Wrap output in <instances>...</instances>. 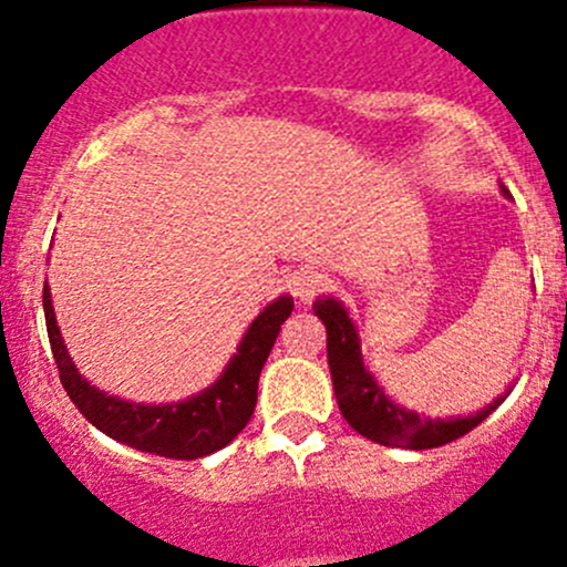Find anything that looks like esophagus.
<instances>
[{"mask_svg":"<svg viewBox=\"0 0 567 567\" xmlns=\"http://www.w3.org/2000/svg\"><path fill=\"white\" fill-rule=\"evenodd\" d=\"M326 285V277L320 271H296L293 279H290V288H293V293L299 296V301L307 303L309 299H312L315 293H318L320 288Z\"/></svg>","mask_w":567,"mask_h":567,"instance_id":"obj_1","label":"esophagus"}]
</instances>
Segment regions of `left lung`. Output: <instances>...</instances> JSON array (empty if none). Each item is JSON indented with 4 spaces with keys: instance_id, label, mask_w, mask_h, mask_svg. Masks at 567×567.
Here are the masks:
<instances>
[{
    "instance_id": "obj_1",
    "label": "left lung",
    "mask_w": 567,
    "mask_h": 567,
    "mask_svg": "<svg viewBox=\"0 0 567 567\" xmlns=\"http://www.w3.org/2000/svg\"><path fill=\"white\" fill-rule=\"evenodd\" d=\"M503 195H508L505 187ZM312 309L326 326V350H329L333 396H337L339 410H342L344 421L372 443L408 451L440 449V445L454 443L470 429L478 426L511 393V389L499 393L484 410L470 415L429 419V415L413 413V410L393 402L389 393L383 391V385L374 380V374L369 372L361 355L359 331H355V323L350 320L344 303L333 299V296H318Z\"/></svg>"
}]
</instances>
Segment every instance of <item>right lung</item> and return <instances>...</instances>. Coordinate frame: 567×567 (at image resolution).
I'll return each mask as SVG.
<instances>
[{"label": "right lung", "mask_w": 567, "mask_h": 567, "mask_svg": "<svg viewBox=\"0 0 567 567\" xmlns=\"http://www.w3.org/2000/svg\"><path fill=\"white\" fill-rule=\"evenodd\" d=\"M43 309L48 342L56 361L64 391L81 410L83 419L109 437L130 449L165 458H200L225 449L247 426L258 402L260 369L277 342L279 326L293 312V299L279 296L260 309L238 342L236 353L225 363L223 374L204 391L182 402L143 404L100 391L79 372L53 315L51 288L43 285Z\"/></svg>", "instance_id": "add662e5"}]
</instances>
